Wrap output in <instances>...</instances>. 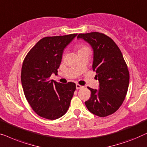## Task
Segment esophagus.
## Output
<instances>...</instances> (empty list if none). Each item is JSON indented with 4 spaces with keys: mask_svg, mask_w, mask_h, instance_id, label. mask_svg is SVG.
<instances>
[{
    "mask_svg": "<svg viewBox=\"0 0 147 147\" xmlns=\"http://www.w3.org/2000/svg\"><path fill=\"white\" fill-rule=\"evenodd\" d=\"M83 88V86H81V85H80V84H76V89H80V88Z\"/></svg>",
    "mask_w": 147,
    "mask_h": 147,
    "instance_id": "esophagus-1",
    "label": "esophagus"
}]
</instances>
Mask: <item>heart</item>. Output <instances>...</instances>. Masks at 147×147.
<instances>
[{"instance_id":"b5f03b06","label":"heart","mask_w":147,"mask_h":147,"mask_svg":"<svg viewBox=\"0 0 147 147\" xmlns=\"http://www.w3.org/2000/svg\"><path fill=\"white\" fill-rule=\"evenodd\" d=\"M77 49H78V53H80V52H82V51H84L89 50L88 47L87 46H86V45H84V44H79V45H78L77 46Z\"/></svg>"}]
</instances>
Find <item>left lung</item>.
<instances>
[{
  "label": "left lung",
  "mask_w": 147,
  "mask_h": 147,
  "mask_svg": "<svg viewBox=\"0 0 147 147\" xmlns=\"http://www.w3.org/2000/svg\"><path fill=\"white\" fill-rule=\"evenodd\" d=\"M93 49L92 70L99 81V90L92 89L91 96L85 102L88 110L105 117L115 113L123 104L129 84V72L123 54L112 38L103 33L79 34Z\"/></svg>",
  "instance_id": "1"
}]
</instances>
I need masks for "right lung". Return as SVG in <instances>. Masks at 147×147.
<instances>
[{"label":"right lung","instance_id":"1","mask_svg":"<svg viewBox=\"0 0 147 147\" xmlns=\"http://www.w3.org/2000/svg\"><path fill=\"white\" fill-rule=\"evenodd\" d=\"M77 34L40 39L24 58L21 70L22 88L32 110L41 117L55 120L67 113L76 84L49 80L57 74L63 51Z\"/></svg>","mask_w":147,"mask_h":147}]
</instances>
